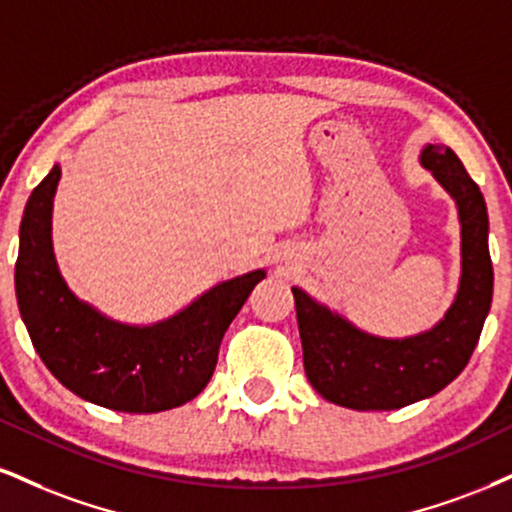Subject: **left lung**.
Here are the masks:
<instances>
[{
    "mask_svg": "<svg viewBox=\"0 0 512 512\" xmlns=\"http://www.w3.org/2000/svg\"><path fill=\"white\" fill-rule=\"evenodd\" d=\"M422 164L458 202L463 276L446 319L403 341L367 336L293 288L303 362L319 396L350 410H398L446 389L467 367L494 295L489 214L482 190L453 150L427 145Z\"/></svg>",
    "mask_w": 512,
    "mask_h": 512,
    "instance_id": "left-lung-1",
    "label": "left lung"
}]
</instances>
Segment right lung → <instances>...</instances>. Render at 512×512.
Wrapping results in <instances>:
<instances>
[{"label":"right lung","mask_w":512,"mask_h":512,"mask_svg":"<svg viewBox=\"0 0 512 512\" xmlns=\"http://www.w3.org/2000/svg\"><path fill=\"white\" fill-rule=\"evenodd\" d=\"M54 166L28 197L16 260V298L30 341L49 372L76 396L119 412H162L193 400L212 379L219 346L264 272L219 283L155 326L102 317L73 295L52 255Z\"/></svg>","instance_id":"obj_1"}]
</instances>
